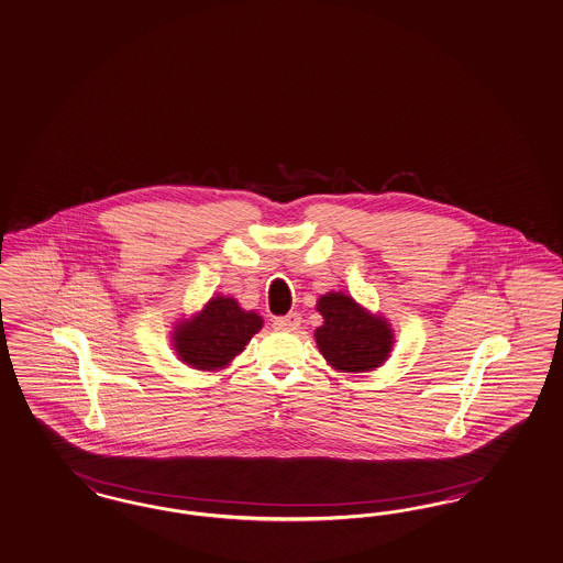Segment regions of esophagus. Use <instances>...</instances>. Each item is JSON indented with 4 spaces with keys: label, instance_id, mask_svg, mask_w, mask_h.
I'll list each match as a JSON object with an SVG mask.
<instances>
[{
    "label": "esophagus",
    "instance_id": "34e87169",
    "mask_svg": "<svg viewBox=\"0 0 563 563\" xmlns=\"http://www.w3.org/2000/svg\"><path fill=\"white\" fill-rule=\"evenodd\" d=\"M274 330H283V332H295V330L301 327V316L299 313H289V316H283V318H276L272 322Z\"/></svg>",
    "mask_w": 563,
    "mask_h": 563
}]
</instances>
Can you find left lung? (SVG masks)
<instances>
[{
    "label": "left lung",
    "instance_id": "8db88e82",
    "mask_svg": "<svg viewBox=\"0 0 563 563\" xmlns=\"http://www.w3.org/2000/svg\"><path fill=\"white\" fill-rule=\"evenodd\" d=\"M318 311L324 316V324L316 330V343L330 366L368 372L387 360L393 334L383 318L362 310L343 292L322 295Z\"/></svg>",
    "mask_w": 563,
    "mask_h": 563
}]
</instances>
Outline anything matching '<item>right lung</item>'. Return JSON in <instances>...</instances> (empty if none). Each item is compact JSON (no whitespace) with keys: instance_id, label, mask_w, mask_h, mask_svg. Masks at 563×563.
<instances>
[{"instance_id":"1","label":"right lung","mask_w":563,"mask_h":563,"mask_svg":"<svg viewBox=\"0 0 563 563\" xmlns=\"http://www.w3.org/2000/svg\"><path fill=\"white\" fill-rule=\"evenodd\" d=\"M260 329L262 318L255 311L241 310L231 297H213L191 322L176 329V353L194 368H222Z\"/></svg>"}]
</instances>
